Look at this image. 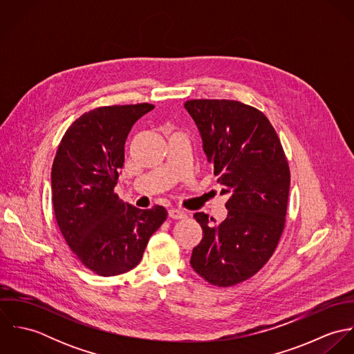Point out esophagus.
<instances>
[{
	"label": "esophagus",
	"instance_id": "esophagus-1",
	"mask_svg": "<svg viewBox=\"0 0 354 354\" xmlns=\"http://www.w3.org/2000/svg\"><path fill=\"white\" fill-rule=\"evenodd\" d=\"M169 216L171 219H183L187 216V214L183 211V209H178V208H171L169 209Z\"/></svg>",
	"mask_w": 354,
	"mask_h": 354
}]
</instances>
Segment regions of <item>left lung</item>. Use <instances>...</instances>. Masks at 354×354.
<instances>
[{"label":"left lung","instance_id":"8db88e82","mask_svg":"<svg viewBox=\"0 0 354 354\" xmlns=\"http://www.w3.org/2000/svg\"><path fill=\"white\" fill-rule=\"evenodd\" d=\"M203 151L229 195L227 216L218 225L196 212L202 241L192 268L211 285L226 288L254 275L275 251L285 227L290 170L281 140L257 109L229 100H192Z\"/></svg>","mask_w":354,"mask_h":354}]
</instances>
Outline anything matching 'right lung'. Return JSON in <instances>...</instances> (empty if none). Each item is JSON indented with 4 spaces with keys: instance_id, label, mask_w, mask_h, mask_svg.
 Returning a JSON list of instances; mask_svg holds the SVG:
<instances>
[{
    "instance_id": "obj_1",
    "label": "right lung",
    "mask_w": 354,
    "mask_h": 354,
    "mask_svg": "<svg viewBox=\"0 0 354 354\" xmlns=\"http://www.w3.org/2000/svg\"><path fill=\"white\" fill-rule=\"evenodd\" d=\"M150 103L103 106L80 115L65 132L51 167V201L58 227L76 257L102 277L139 264L162 205L136 208L114 194L133 124Z\"/></svg>"
}]
</instances>
